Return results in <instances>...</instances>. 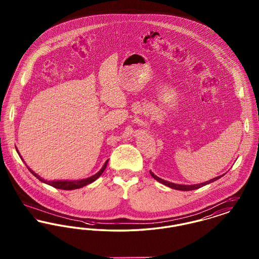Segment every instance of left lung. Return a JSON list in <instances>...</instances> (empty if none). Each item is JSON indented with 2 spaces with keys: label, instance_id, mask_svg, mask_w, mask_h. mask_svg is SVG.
<instances>
[{
  "label": "left lung",
  "instance_id": "8db88e82",
  "mask_svg": "<svg viewBox=\"0 0 259 259\" xmlns=\"http://www.w3.org/2000/svg\"><path fill=\"white\" fill-rule=\"evenodd\" d=\"M149 172H150V175H151V177H152L153 179H155L156 181H158V182L161 183V184H163V185H165L166 186H169V187L174 188V189H177V190H184V191H188V190H194V189L200 188V187H202V186H204V185H209V184H210V183H213V182H215L217 180L221 179L222 176H224V175H225V174H224V175H222V176H219V177H217V178H213V179L209 180V182H206V183H202V184H199V185H185L172 184V183L167 182V181H165V180H162V179H160L159 177H157L156 175H154V174L151 172V171H149Z\"/></svg>",
  "mask_w": 259,
  "mask_h": 259
}]
</instances>
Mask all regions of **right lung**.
Masks as SVG:
<instances>
[{"mask_svg":"<svg viewBox=\"0 0 259 259\" xmlns=\"http://www.w3.org/2000/svg\"><path fill=\"white\" fill-rule=\"evenodd\" d=\"M16 151H17V153L19 154L20 158L23 160V158L21 157V155H20V153L18 152V149H17V148H16ZM108 162H109V160H107L105 162L104 166L102 167V169H101L97 174L91 176L90 178L83 179V180H78V181H47V180H44L42 178H40V177H39L38 175H37L36 172H34V171H32L28 166H27V168H28V170H29L30 172H32V174L37 178V180H39L40 182H42V183H45V184H47V185H51V186H53V187H55V188H59V189H63V190H73V189H77V188L83 187V186H85V185H89V184L95 182V181L98 179L99 177L103 174V172L105 171V169L107 168Z\"/></svg>","mask_w":259,"mask_h":259,"instance_id":"1","label":"right lung"}]
</instances>
